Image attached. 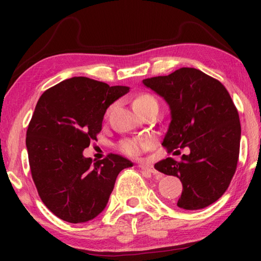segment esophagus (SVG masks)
I'll list each match as a JSON object with an SVG mask.
<instances>
[{
	"label": "esophagus",
	"mask_w": 261,
	"mask_h": 261,
	"mask_svg": "<svg viewBox=\"0 0 261 261\" xmlns=\"http://www.w3.org/2000/svg\"><path fill=\"white\" fill-rule=\"evenodd\" d=\"M153 140L154 139H153L152 136H145V137H143V138H140V141H143V143L146 144V145H151Z\"/></svg>",
	"instance_id": "1"
}]
</instances>
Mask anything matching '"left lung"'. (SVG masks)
<instances>
[{"label": "left lung", "mask_w": 261, "mask_h": 261, "mask_svg": "<svg viewBox=\"0 0 261 261\" xmlns=\"http://www.w3.org/2000/svg\"><path fill=\"white\" fill-rule=\"evenodd\" d=\"M124 86L72 77L48 88L35 106L26 147L39 197L70 223L87 222L105 210L121 170L132 165L117 154L85 156L102 127L107 108Z\"/></svg>", "instance_id": "left-lung-1"}]
</instances>
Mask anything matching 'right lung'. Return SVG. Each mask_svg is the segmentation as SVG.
Masks as SVG:
<instances>
[{
	"instance_id": "obj_1",
	"label": "right lung",
	"mask_w": 261,
	"mask_h": 261,
	"mask_svg": "<svg viewBox=\"0 0 261 261\" xmlns=\"http://www.w3.org/2000/svg\"><path fill=\"white\" fill-rule=\"evenodd\" d=\"M143 83L170 109L162 145L173 156L159 162L156 169L182 182L180 208L210 206L226 192L237 168L241 123L230 94L219 81L194 68Z\"/></svg>"
}]
</instances>
